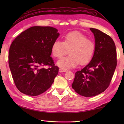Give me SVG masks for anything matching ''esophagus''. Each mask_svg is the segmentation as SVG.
<instances>
[{
	"label": "esophagus",
	"mask_w": 124,
	"mask_h": 124,
	"mask_svg": "<svg viewBox=\"0 0 124 124\" xmlns=\"http://www.w3.org/2000/svg\"><path fill=\"white\" fill-rule=\"evenodd\" d=\"M66 72H67V70H63V69H62V68H60V69H59V72H60V73Z\"/></svg>",
	"instance_id": "34e87169"
}]
</instances>
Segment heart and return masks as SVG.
I'll list each match as a JSON object with an SVG mask.
<instances>
[{
    "label": "heart",
    "mask_w": 124,
    "mask_h": 124,
    "mask_svg": "<svg viewBox=\"0 0 124 124\" xmlns=\"http://www.w3.org/2000/svg\"><path fill=\"white\" fill-rule=\"evenodd\" d=\"M95 50L93 41L77 32L66 34L63 42L58 40L54 41L51 47L52 55L56 58L62 57L69 51L70 55L57 62V66L63 70L74 68L79 63L81 65L88 63L93 57Z\"/></svg>",
    "instance_id": "heart-1"
}]
</instances>
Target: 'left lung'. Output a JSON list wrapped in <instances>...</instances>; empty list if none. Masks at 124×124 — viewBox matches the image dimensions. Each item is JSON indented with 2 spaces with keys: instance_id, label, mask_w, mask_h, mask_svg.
Listing matches in <instances>:
<instances>
[{
  "instance_id": "1",
  "label": "left lung",
  "mask_w": 124,
  "mask_h": 124,
  "mask_svg": "<svg viewBox=\"0 0 124 124\" xmlns=\"http://www.w3.org/2000/svg\"><path fill=\"white\" fill-rule=\"evenodd\" d=\"M95 37V52L89 63L75 73L72 86L84 97L104 92L109 85L116 67V52L112 38L97 29L90 28Z\"/></svg>"
}]
</instances>
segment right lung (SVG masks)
Here are the masks:
<instances>
[{"label":"right lung","instance_id":"obj_1","mask_svg":"<svg viewBox=\"0 0 124 124\" xmlns=\"http://www.w3.org/2000/svg\"><path fill=\"white\" fill-rule=\"evenodd\" d=\"M52 27L34 26L23 31L12 41L9 64L18 90L28 96H38L51 87L58 73L51 57L52 44L59 37ZM48 65V69L42 67Z\"/></svg>","mask_w":124,"mask_h":124}]
</instances>
